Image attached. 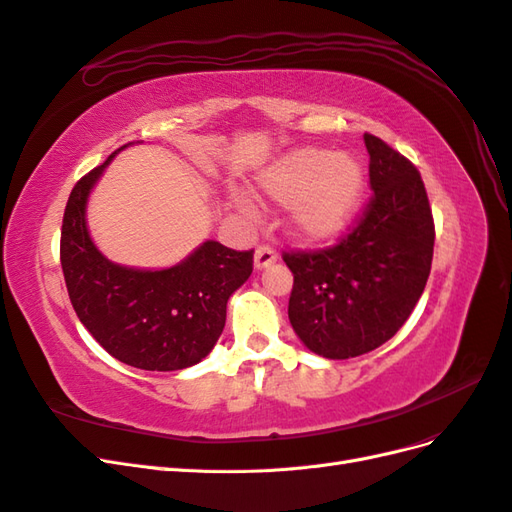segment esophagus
I'll use <instances>...</instances> for the list:
<instances>
[{"label":"esophagus","mask_w":512,"mask_h":512,"mask_svg":"<svg viewBox=\"0 0 512 512\" xmlns=\"http://www.w3.org/2000/svg\"><path fill=\"white\" fill-rule=\"evenodd\" d=\"M275 260H277V254H275L273 247L260 245L258 250H256V254H254V267L256 269H267L269 265H273Z\"/></svg>","instance_id":"34e87169"}]
</instances>
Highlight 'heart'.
Instances as JSON below:
<instances>
[{"label": "heart", "instance_id": "obj_1", "mask_svg": "<svg viewBox=\"0 0 512 512\" xmlns=\"http://www.w3.org/2000/svg\"><path fill=\"white\" fill-rule=\"evenodd\" d=\"M256 190L269 203L288 207V226L303 241H329L344 235L363 207L365 168L346 151L303 145L277 156L256 175ZM239 209L250 198L232 194Z\"/></svg>", "mask_w": 512, "mask_h": 512}]
</instances>
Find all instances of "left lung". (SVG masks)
<instances>
[{"mask_svg": "<svg viewBox=\"0 0 512 512\" xmlns=\"http://www.w3.org/2000/svg\"><path fill=\"white\" fill-rule=\"evenodd\" d=\"M374 198L335 247L290 252L288 318L307 350L352 359L401 329L421 299L433 258V218L421 175L380 138L363 136Z\"/></svg>", "mask_w": 512, "mask_h": 512, "instance_id": "obj_1", "label": "left lung"}]
</instances>
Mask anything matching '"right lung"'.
Here are the masks:
<instances>
[{
    "instance_id": "obj_1",
    "label": "right lung",
    "mask_w": 512,
    "mask_h": 512,
    "mask_svg": "<svg viewBox=\"0 0 512 512\" xmlns=\"http://www.w3.org/2000/svg\"><path fill=\"white\" fill-rule=\"evenodd\" d=\"M70 192L61 226V269L76 316L117 361L147 371L200 363L226 324V303L252 275V250L235 252L207 239L166 269H138L108 260L89 235L87 203L106 166Z\"/></svg>"
}]
</instances>
